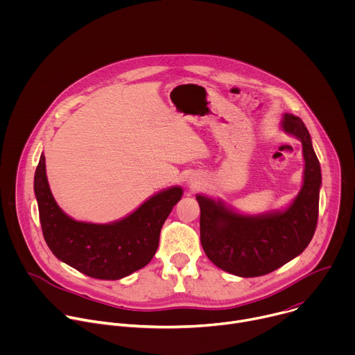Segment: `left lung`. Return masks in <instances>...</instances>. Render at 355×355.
Here are the masks:
<instances>
[{
    "label": "left lung",
    "mask_w": 355,
    "mask_h": 355,
    "mask_svg": "<svg viewBox=\"0 0 355 355\" xmlns=\"http://www.w3.org/2000/svg\"><path fill=\"white\" fill-rule=\"evenodd\" d=\"M282 129L302 141L305 175L292 204L282 212L240 215L220 200L196 195L200 208V244L208 259L237 277H260L282 267L308 247L319 216L320 164L300 118L285 114Z\"/></svg>",
    "instance_id": "left-lung-1"
}]
</instances>
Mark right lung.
Masks as SVG:
<instances>
[{"label": "right lung", "mask_w": 355, "mask_h": 355, "mask_svg": "<svg viewBox=\"0 0 355 355\" xmlns=\"http://www.w3.org/2000/svg\"><path fill=\"white\" fill-rule=\"evenodd\" d=\"M33 188L49 248L60 261L96 279H121L147 266L156 254L166 219L182 196V188L171 187L122 220L110 225L77 222L59 208L50 192L43 155Z\"/></svg>", "instance_id": "right-lung-1"}]
</instances>
